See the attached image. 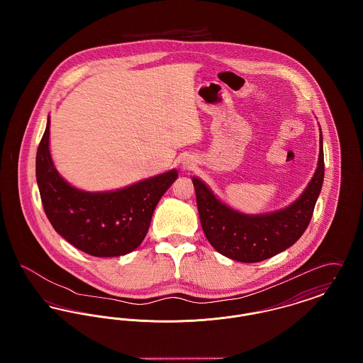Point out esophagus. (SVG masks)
Returning <instances> with one entry per match:
<instances>
[{
    "instance_id": "obj_1",
    "label": "esophagus",
    "mask_w": 363,
    "mask_h": 363,
    "mask_svg": "<svg viewBox=\"0 0 363 363\" xmlns=\"http://www.w3.org/2000/svg\"><path fill=\"white\" fill-rule=\"evenodd\" d=\"M184 167H185V169H191V163H189V162L184 163Z\"/></svg>"
}]
</instances>
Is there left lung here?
<instances>
[{
  "label": "left lung",
  "mask_w": 363,
  "mask_h": 363,
  "mask_svg": "<svg viewBox=\"0 0 363 363\" xmlns=\"http://www.w3.org/2000/svg\"><path fill=\"white\" fill-rule=\"evenodd\" d=\"M191 181L203 231L220 255L241 262L271 259L293 246L311 223L324 181L321 129L315 173L306 189L289 207L269 213L246 215L225 206L197 177Z\"/></svg>",
  "instance_id": "8db88e82"
}]
</instances>
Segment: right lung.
Here are the masks:
<instances>
[{"label":"right lung","mask_w":363,"mask_h":363,"mask_svg":"<svg viewBox=\"0 0 363 363\" xmlns=\"http://www.w3.org/2000/svg\"><path fill=\"white\" fill-rule=\"evenodd\" d=\"M50 117L36 152V182L54 230L70 245L95 257H118L145 238L160 197L178 178L177 170L123 189L84 191L55 170L49 150Z\"/></svg>","instance_id":"add662e5"}]
</instances>
